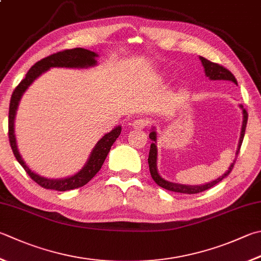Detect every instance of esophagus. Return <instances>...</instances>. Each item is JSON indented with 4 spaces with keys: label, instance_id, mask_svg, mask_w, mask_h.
<instances>
[{
    "label": "esophagus",
    "instance_id": "esophagus-1",
    "mask_svg": "<svg viewBox=\"0 0 261 261\" xmlns=\"http://www.w3.org/2000/svg\"><path fill=\"white\" fill-rule=\"evenodd\" d=\"M147 125H149V121H147L146 119H142V118H139V119H135L134 121L132 122V126L134 127V128H137V129L145 128Z\"/></svg>",
    "mask_w": 261,
    "mask_h": 261
}]
</instances>
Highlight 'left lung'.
I'll return each instance as SVG.
<instances>
[{
    "mask_svg": "<svg viewBox=\"0 0 261 261\" xmlns=\"http://www.w3.org/2000/svg\"><path fill=\"white\" fill-rule=\"evenodd\" d=\"M200 60L202 62V65L204 67V71H205V75L207 77H209L210 80L213 81H230L233 82L234 84L238 85V82L235 80V77L232 72H230L227 68L223 67L222 65H218V63L216 62H211L207 59L203 58V57H200ZM243 110V124H242V130H241V137H240V143H239V147H238V151H237V156L239 155V152H240V147L242 145V142H243V137L245 134V127H247V122H248V112L245 109H243V107L241 106ZM150 139L151 141H153V143L151 144L150 146V153H149V158H147V162H149V168H150V174L152 176V178L155 181L156 184L161 188H164L168 191H173V192H178V193H186V194H195V193H200V192H203L205 190H208L210 188H213L217 183H219L220 180H223L226 176H227L230 171H232L234 164H235V160L233 161V164L229 166L228 170L226 171V173L222 176L217 178L216 180L210 181V183L205 184V185H201V186H189V185H181V184H175V183H170V181H167L165 180L162 177L158 174V171H156V145L154 144V142L156 140V134L155 132H151L150 133Z\"/></svg>",
    "mask_w": 261,
    "mask_h": 261,
    "instance_id": "1",
    "label": "left lung"
}]
</instances>
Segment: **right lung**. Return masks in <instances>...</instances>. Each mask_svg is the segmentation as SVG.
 <instances>
[{
    "label": "right lung",
    "mask_w": 261,
    "mask_h": 261,
    "mask_svg": "<svg viewBox=\"0 0 261 261\" xmlns=\"http://www.w3.org/2000/svg\"><path fill=\"white\" fill-rule=\"evenodd\" d=\"M96 53L85 50L82 47L71 48V50H63L60 52L53 53L51 56L42 59V60L37 61L34 65L29 71L26 73V77L19 83V85L14 88V91L11 95V100H10V107H9V141L10 145L14 156L18 160L19 164L22 166L24 171L31 176V178L36 181V183L42 186L44 189L48 190H56V191H68L78 189L87 184L93 177L96 175L97 171L101 169V167L105 162L108 153L111 149L112 144L118 139V136L121 133V127L118 126L115 129H112L110 133H108L102 139L97 142L94 149H93L90 159H88L87 164L85 165L80 173L73 175L71 177H68L65 179H47L41 177L39 175L35 174L34 171L28 168L27 165L19 154L17 144H16V137H14V116H16V111L20 101L23 92L27 90L28 86L36 80V78L50 69L51 67H67V68H84V67H91L94 66L96 63Z\"/></svg>",
    "instance_id": "add662e5"
}]
</instances>
